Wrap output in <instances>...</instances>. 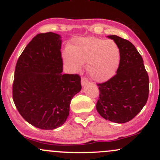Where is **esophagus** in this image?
<instances>
[{
  "label": "esophagus",
  "instance_id": "1",
  "mask_svg": "<svg viewBox=\"0 0 160 160\" xmlns=\"http://www.w3.org/2000/svg\"><path fill=\"white\" fill-rule=\"evenodd\" d=\"M88 82H89V81H88V80L86 78H82L81 79V85H82V86H86V84L88 83Z\"/></svg>",
  "mask_w": 160,
  "mask_h": 160
}]
</instances>
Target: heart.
I'll list each match as a JSON object with an SVG mask.
<instances>
[{"instance_id":"obj_1","label":"heart","mask_w":160,"mask_h":160,"mask_svg":"<svg viewBox=\"0 0 160 160\" xmlns=\"http://www.w3.org/2000/svg\"><path fill=\"white\" fill-rule=\"evenodd\" d=\"M64 54V60L75 71L87 64L88 74L97 82L114 76L120 65V50L113 40L89 37L73 40Z\"/></svg>"}]
</instances>
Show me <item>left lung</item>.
<instances>
[{
  "label": "left lung",
  "instance_id": "obj_1",
  "mask_svg": "<svg viewBox=\"0 0 160 160\" xmlns=\"http://www.w3.org/2000/svg\"><path fill=\"white\" fill-rule=\"evenodd\" d=\"M120 50L117 74L98 84L99 98L96 110L105 120L124 123L132 120L146 104L149 94V78L142 57L131 42L109 35Z\"/></svg>",
  "mask_w": 160,
  "mask_h": 160
}]
</instances>
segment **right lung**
I'll list each match as a JSON object with an SVG mask.
<instances>
[{"label":"right lung","instance_id":"1","mask_svg":"<svg viewBox=\"0 0 160 160\" xmlns=\"http://www.w3.org/2000/svg\"><path fill=\"white\" fill-rule=\"evenodd\" d=\"M61 38L52 32L37 34L16 65L13 102L22 117L41 129L65 123L71 99L81 90L79 75L62 74Z\"/></svg>","mask_w":160,"mask_h":160}]
</instances>
